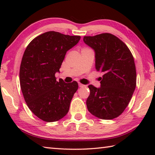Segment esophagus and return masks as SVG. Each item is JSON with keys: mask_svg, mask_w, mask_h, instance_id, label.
I'll return each instance as SVG.
<instances>
[{"mask_svg": "<svg viewBox=\"0 0 155 155\" xmlns=\"http://www.w3.org/2000/svg\"><path fill=\"white\" fill-rule=\"evenodd\" d=\"M78 86H79V87H85V85H83L82 83H78Z\"/></svg>", "mask_w": 155, "mask_h": 155, "instance_id": "34e87169", "label": "esophagus"}]
</instances>
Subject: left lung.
<instances>
[{"label": "left lung", "mask_w": 155, "mask_h": 155, "mask_svg": "<svg viewBox=\"0 0 155 155\" xmlns=\"http://www.w3.org/2000/svg\"><path fill=\"white\" fill-rule=\"evenodd\" d=\"M83 41L95 52V67L104 73L101 87L88 86V111L103 120H111L127 108L136 87L134 59L127 46L111 33L84 36Z\"/></svg>", "instance_id": "obj_1"}]
</instances>
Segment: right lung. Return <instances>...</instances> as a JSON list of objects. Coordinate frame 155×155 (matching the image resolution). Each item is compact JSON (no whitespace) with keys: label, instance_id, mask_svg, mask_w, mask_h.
Wrapping results in <instances>:
<instances>
[{"label":"right lung","instance_id":"1","mask_svg":"<svg viewBox=\"0 0 155 155\" xmlns=\"http://www.w3.org/2000/svg\"><path fill=\"white\" fill-rule=\"evenodd\" d=\"M80 39L48 31L34 38L24 52L20 68L21 90L28 108L44 121H58L69 111L78 83L57 81L55 73L59 72L67 51Z\"/></svg>","mask_w":155,"mask_h":155}]
</instances>
